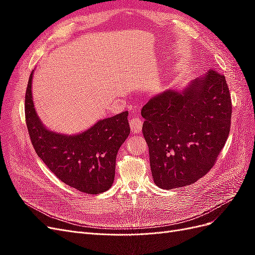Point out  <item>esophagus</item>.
Instances as JSON below:
<instances>
[{"label":"esophagus","mask_w":255,"mask_h":255,"mask_svg":"<svg viewBox=\"0 0 255 255\" xmlns=\"http://www.w3.org/2000/svg\"><path fill=\"white\" fill-rule=\"evenodd\" d=\"M129 127L132 132L134 133H140L141 128H142V121L140 118L138 117H133L129 119Z\"/></svg>","instance_id":"obj_1"}]
</instances>
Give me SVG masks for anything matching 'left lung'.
<instances>
[{
    "instance_id": "left-lung-1",
    "label": "left lung",
    "mask_w": 255,
    "mask_h": 255,
    "mask_svg": "<svg viewBox=\"0 0 255 255\" xmlns=\"http://www.w3.org/2000/svg\"><path fill=\"white\" fill-rule=\"evenodd\" d=\"M154 183L194 184L213 168L228 139L232 102L225 75L211 69L182 91L168 89L141 110Z\"/></svg>"
}]
</instances>
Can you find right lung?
I'll return each instance as SVG.
<instances>
[{"label": "right lung", "instance_id": "add662e5", "mask_svg": "<svg viewBox=\"0 0 255 255\" xmlns=\"http://www.w3.org/2000/svg\"><path fill=\"white\" fill-rule=\"evenodd\" d=\"M30 73L25 94V121L34 149L50 170L65 184L89 195L110 189L116 156L129 134L128 112L98 121L78 135L55 133L43 126L35 111Z\"/></svg>", "mask_w": 255, "mask_h": 255}]
</instances>
